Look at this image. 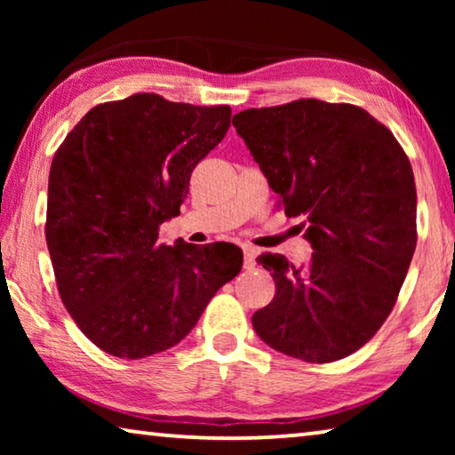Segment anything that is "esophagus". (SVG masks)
I'll use <instances>...</instances> for the list:
<instances>
[{"mask_svg": "<svg viewBox=\"0 0 455 455\" xmlns=\"http://www.w3.org/2000/svg\"><path fill=\"white\" fill-rule=\"evenodd\" d=\"M257 251L255 249H249V246H246L244 249V268L246 271H251V268H255V265H257Z\"/></svg>", "mask_w": 455, "mask_h": 455, "instance_id": "esophagus-1", "label": "esophagus"}]
</instances>
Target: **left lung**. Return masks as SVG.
Wrapping results in <instances>:
<instances>
[{"label": "left lung", "mask_w": 455, "mask_h": 455, "mask_svg": "<svg viewBox=\"0 0 455 455\" xmlns=\"http://www.w3.org/2000/svg\"><path fill=\"white\" fill-rule=\"evenodd\" d=\"M289 217H305L307 265L260 255L273 301L252 315L263 341L307 363L343 359L395 305L418 233V192L394 134L363 108L297 100L233 118Z\"/></svg>", "instance_id": "left-lung-1"}]
</instances>
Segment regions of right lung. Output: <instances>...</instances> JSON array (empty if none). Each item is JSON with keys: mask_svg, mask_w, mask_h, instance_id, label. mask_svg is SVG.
I'll return each mask as SVG.
<instances>
[{"mask_svg": "<svg viewBox=\"0 0 455 455\" xmlns=\"http://www.w3.org/2000/svg\"><path fill=\"white\" fill-rule=\"evenodd\" d=\"M228 126V106L134 94L92 108L53 156L45 241L58 291L82 333L110 355L174 347L241 273L235 244L158 243L195 166Z\"/></svg>", "mask_w": 455, "mask_h": 455, "instance_id": "right-lung-1", "label": "right lung"}]
</instances>
